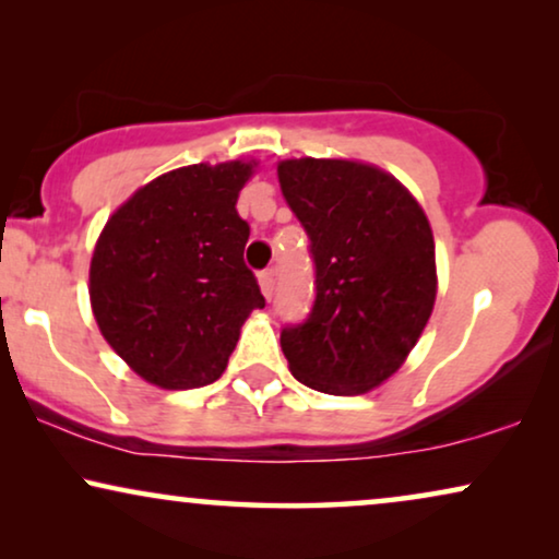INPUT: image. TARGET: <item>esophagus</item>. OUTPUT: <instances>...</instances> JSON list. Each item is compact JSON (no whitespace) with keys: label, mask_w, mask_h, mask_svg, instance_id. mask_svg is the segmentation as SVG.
<instances>
[{"label":"esophagus","mask_w":559,"mask_h":559,"mask_svg":"<svg viewBox=\"0 0 559 559\" xmlns=\"http://www.w3.org/2000/svg\"><path fill=\"white\" fill-rule=\"evenodd\" d=\"M259 287H262L266 300H272V295H274V272L272 270L259 274Z\"/></svg>","instance_id":"1"}]
</instances>
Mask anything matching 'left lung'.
I'll return each instance as SVG.
<instances>
[{"mask_svg":"<svg viewBox=\"0 0 559 559\" xmlns=\"http://www.w3.org/2000/svg\"><path fill=\"white\" fill-rule=\"evenodd\" d=\"M282 195L310 239L316 302L282 328L289 371L325 394H364L404 364L430 320V221L394 175L354 159H282Z\"/></svg>","mask_w":559,"mask_h":559,"instance_id":"1","label":"left lung"}]
</instances>
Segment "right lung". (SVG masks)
I'll use <instances>...</instances> for the list:
<instances>
[{
  "instance_id": "1",
  "label": "right lung",
  "mask_w": 559,
  "mask_h": 559,
  "mask_svg": "<svg viewBox=\"0 0 559 559\" xmlns=\"http://www.w3.org/2000/svg\"><path fill=\"white\" fill-rule=\"evenodd\" d=\"M254 163L188 165L136 190L98 236L88 295L106 343L159 389L226 371L243 320L264 308L236 211Z\"/></svg>"
}]
</instances>
